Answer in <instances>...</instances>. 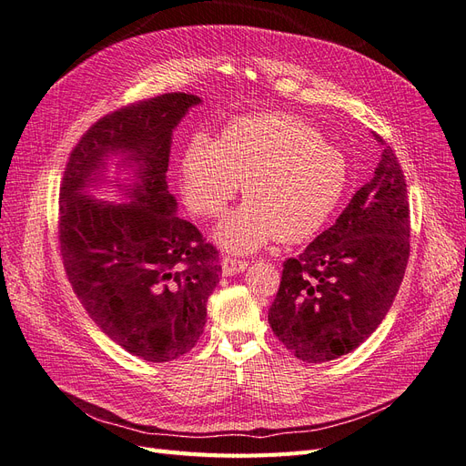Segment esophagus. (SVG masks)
<instances>
[{"label":"esophagus","mask_w":466,"mask_h":466,"mask_svg":"<svg viewBox=\"0 0 466 466\" xmlns=\"http://www.w3.org/2000/svg\"><path fill=\"white\" fill-rule=\"evenodd\" d=\"M247 266H248L247 260H238V258H231V257H225L221 260V270L225 276H235L238 272H243V270H247Z\"/></svg>","instance_id":"obj_1"}]
</instances>
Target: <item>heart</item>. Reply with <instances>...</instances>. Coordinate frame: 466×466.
<instances>
[{
	"label": "heart",
	"instance_id": "obj_1",
	"mask_svg": "<svg viewBox=\"0 0 466 466\" xmlns=\"http://www.w3.org/2000/svg\"><path fill=\"white\" fill-rule=\"evenodd\" d=\"M182 194L202 218H219L241 190L247 202L214 233L228 250L252 252L274 238L299 243L330 218L346 187V159L298 116L235 118L218 142L196 134L180 159Z\"/></svg>",
	"mask_w": 466,
	"mask_h": 466
}]
</instances>
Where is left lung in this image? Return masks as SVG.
Instances as JSON below:
<instances>
[{"mask_svg":"<svg viewBox=\"0 0 466 466\" xmlns=\"http://www.w3.org/2000/svg\"><path fill=\"white\" fill-rule=\"evenodd\" d=\"M383 147L375 173L336 223L298 258H288L268 311L278 340L307 363L354 351L389 313L410 257V208L394 151Z\"/></svg>","mask_w":466,"mask_h":466,"instance_id":"left-lung-1","label":"left lung"}]
</instances>
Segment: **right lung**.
Returning a JSON list of instances; mask_svg holds the SVG:
<instances>
[{
  "label": "right lung",
  "instance_id": "right-lung-1",
  "mask_svg": "<svg viewBox=\"0 0 466 466\" xmlns=\"http://www.w3.org/2000/svg\"><path fill=\"white\" fill-rule=\"evenodd\" d=\"M202 98L167 93L96 120L69 153L58 238L69 284L112 342L146 361H171L198 342L219 255L187 219L167 187L173 130ZM120 154L137 178L126 205L96 203L106 161Z\"/></svg>",
  "mask_w": 466,
  "mask_h": 466
}]
</instances>
